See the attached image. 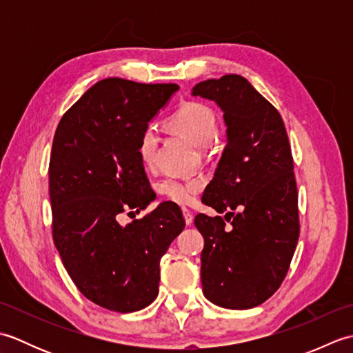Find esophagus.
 I'll return each instance as SVG.
<instances>
[{"label": "esophagus", "instance_id": "1", "mask_svg": "<svg viewBox=\"0 0 353 353\" xmlns=\"http://www.w3.org/2000/svg\"><path fill=\"white\" fill-rule=\"evenodd\" d=\"M182 211H183V219H185V223L188 224V226H191V224H192V214H191V211H190V209H186V208H183Z\"/></svg>", "mask_w": 353, "mask_h": 353}]
</instances>
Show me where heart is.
I'll return each mask as SVG.
<instances>
[{
	"instance_id": "b5f03b06",
	"label": "heart",
	"mask_w": 353,
	"mask_h": 353,
	"mask_svg": "<svg viewBox=\"0 0 353 353\" xmlns=\"http://www.w3.org/2000/svg\"><path fill=\"white\" fill-rule=\"evenodd\" d=\"M168 124L172 130L182 134L188 139L192 145L205 148L216 134V118L212 109L206 104L197 101H188L182 104L168 119ZM157 145V133L153 125H147L141 133L138 154L144 165H152L154 161ZM203 188V182L199 179L191 181H176V179H167L159 185L161 196L174 201L177 205H188L194 197Z\"/></svg>"
}]
</instances>
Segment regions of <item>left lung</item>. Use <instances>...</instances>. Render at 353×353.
Returning a JSON list of instances; mask_svg holds the SVG:
<instances>
[{"label":"left lung","mask_w":353,"mask_h":353,"mask_svg":"<svg viewBox=\"0 0 353 353\" xmlns=\"http://www.w3.org/2000/svg\"><path fill=\"white\" fill-rule=\"evenodd\" d=\"M194 97L223 110L228 144L201 201L221 216L199 214L205 238L201 285L212 303L249 310L281 287L299 239L297 186L281 114L249 80L228 74L200 81Z\"/></svg>","instance_id":"8db88e82"}]
</instances>
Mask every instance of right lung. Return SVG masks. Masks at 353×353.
<instances>
[{
	"label": "right lung",
	"mask_w": 353,
	"mask_h": 353,
	"mask_svg": "<svg viewBox=\"0 0 353 353\" xmlns=\"http://www.w3.org/2000/svg\"><path fill=\"white\" fill-rule=\"evenodd\" d=\"M177 89L118 77L97 81L62 117L52 139V239L81 294L110 311H139L154 301L161 258L185 228L172 201L125 226L118 221L156 199L138 144Z\"/></svg>",
	"instance_id": "obj_1"
}]
</instances>
